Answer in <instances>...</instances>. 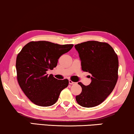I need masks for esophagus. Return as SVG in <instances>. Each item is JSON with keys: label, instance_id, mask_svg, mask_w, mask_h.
Segmentation results:
<instances>
[{"label": "esophagus", "instance_id": "34e87169", "mask_svg": "<svg viewBox=\"0 0 134 134\" xmlns=\"http://www.w3.org/2000/svg\"><path fill=\"white\" fill-rule=\"evenodd\" d=\"M69 84L71 85H75V84H76V83L73 82V81H72L71 80H69Z\"/></svg>", "mask_w": 134, "mask_h": 134}]
</instances>
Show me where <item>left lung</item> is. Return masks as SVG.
Here are the masks:
<instances>
[{
    "label": "left lung",
    "instance_id": "8db88e82",
    "mask_svg": "<svg viewBox=\"0 0 134 134\" xmlns=\"http://www.w3.org/2000/svg\"><path fill=\"white\" fill-rule=\"evenodd\" d=\"M75 48L79 54L81 68L91 74L90 84L79 82L82 92L76 97L83 107L97 106L107 98L114 89L118 79L119 59L114 49L106 42L89 41Z\"/></svg>",
    "mask_w": 134,
    "mask_h": 134
}]
</instances>
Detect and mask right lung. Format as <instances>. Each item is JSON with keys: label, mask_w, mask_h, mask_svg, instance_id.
I'll use <instances>...</instances> for the list:
<instances>
[{"label": "right lung", "mask_w": 134, "mask_h": 134, "mask_svg": "<svg viewBox=\"0 0 134 134\" xmlns=\"http://www.w3.org/2000/svg\"><path fill=\"white\" fill-rule=\"evenodd\" d=\"M73 44L60 45L48 41H32L17 55V81L22 90L34 104L49 107L58 101L61 91L66 88L67 79L58 80L47 71L56 67L59 57Z\"/></svg>", "instance_id": "1"}]
</instances>
